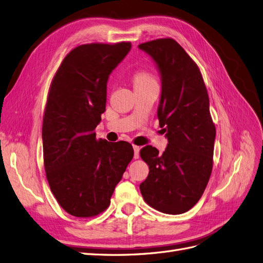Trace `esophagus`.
Here are the masks:
<instances>
[{"instance_id": "34e87169", "label": "esophagus", "mask_w": 263, "mask_h": 263, "mask_svg": "<svg viewBox=\"0 0 263 263\" xmlns=\"http://www.w3.org/2000/svg\"><path fill=\"white\" fill-rule=\"evenodd\" d=\"M139 151H140V147L134 146V159H139Z\"/></svg>"}]
</instances>
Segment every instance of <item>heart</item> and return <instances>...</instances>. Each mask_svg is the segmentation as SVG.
I'll return each mask as SVG.
<instances>
[{
    "label": "heart",
    "instance_id": "1",
    "mask_svg": "<svg viewBox=\"0 0 263 263\" xmlns=\"http://www.w3.org/2000/svg\"><path fill=\"white\" fill-rule=\"evenodd\" d=\"M152 84H157V81L150 73L144 70H139L134 75V85L135 88L138 87H143L147 85H152Z\"/></svg>",
    "mask_w": 263,
    "mask_h": 263
}]
</instances>
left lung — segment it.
Segmentation results:
<instances>
[{"mask_svg":"<svg viewBox=\"0 0 263 263\" xmlns=\"http://www.w3.org/2000/svg\"><path fill=\"white\" fill-rule=\"evenodd\" d=\"M138 48L153 59L161 74L158 119L168 140L162 155L152 146L140 150L149 175L139 188L150 206L180 214L199 201L212 172L215 126L209 96L199 67L174 39L152 40Z\"/></svg>","mask_w":263,"mask_h":263,"instance_id":"left-lung-1","label":"left lung"}]
</instances>
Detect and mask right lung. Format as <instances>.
Wrapping results in <instances>:
<instances>
[{"mask_svg": "<svg viewBox=\"0 0 263 263\" xmlns=\"http://www.w3.org/2000/svg\"><path fill=\"white\" fill-rule=\"evenodd\" d=\"M130 48V42L79 45L52 79L42 124L44 170L58 202L76 218L110 205L134 157L127 141L97 139L95 133L105 111L108 76Z\"/></svg>", "mask_w": 263, "mask_h": 263, "instance_id": "add662e5", "label": "right lung"}]
</instances>
